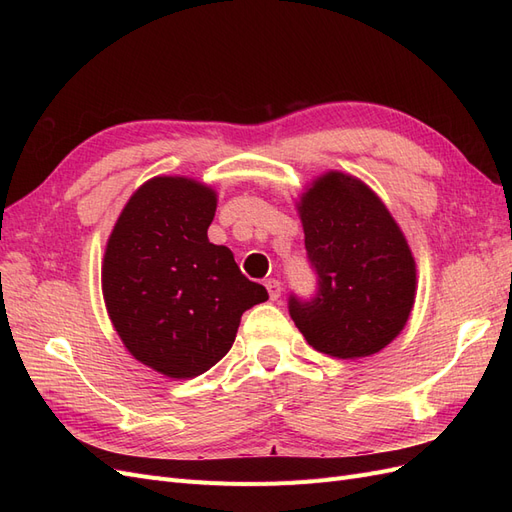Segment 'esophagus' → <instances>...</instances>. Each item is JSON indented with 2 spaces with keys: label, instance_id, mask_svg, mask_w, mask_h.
Returning <instances> with one entry per match:
<instances>
[{
  "label": "esophagus",
  "instance_id": "34e87169",
  "mask_svg": "<svg viewBox=\"0 0 512 512\" xmlns=\"http://www.w3.org/2000/svg\"><path fill=\"white\" fill-rule=\"evenodd\" d=\"M265 286H267V290H269V297H271V301H275V299H280V294H282V284H280V280H267L265 282Z\"/></svg>",
  "mask_w": 512,
  "mask_h": 512
}]
</instances>
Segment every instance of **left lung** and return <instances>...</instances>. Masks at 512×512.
Wrapping results in <instances>:
<instances>
[{"instance_id":"1","label":"left lung","mask_w":512,"mask_h":512,"mask_svg":"<svg viewBox=\"0 0 512 512\" xmlns=\"http://www.w3.org/2000/svg\"><path fill=\"white\" fill-rule=\"evenodd\" d=\"M297 209L318 290L309 301L290 294V318L318 352L337 359L380 352L414 305L416 262L404 232L374 190L337 170L318 177Z\"/></svg>"}]
</instances>
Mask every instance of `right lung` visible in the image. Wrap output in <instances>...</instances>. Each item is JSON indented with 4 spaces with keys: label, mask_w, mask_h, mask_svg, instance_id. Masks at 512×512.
<instances>
[{
    "label": "right lung",
    "mask_w": 512,
    "mask_h": 512,
    "mask_svg": "<svg viewBox=\"0 0 512 512\" xmlns=\"http://www.w3.org/2000/svg\"><path fill=\"white\" fill-rule=\"evenodd\" d=\"M218 196L185 177L138 188L108 237L102 292L136 361L168 378L205 374L230 350L245 309L269 299L207 228Z\"/></svg>",
    "instance_id": "add662e5"
}]
</instances>
